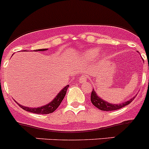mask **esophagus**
Returning a JSON list of instances; mask_svg holds the SVG:
<instances>
[{
	"instance_id": "34e87169",
	"label": "esophagus",
	"mask_w": 149,
	"mask_h": 149,
	"mask_svg": "<svg viewBox=\"0 0 149 149\" xmlns=\"http://www.w3.org/2000/svg\"><path fill=\"white\" fill-rule=\"evenodd\" d=\"M79 81L80 83H83V82H86L87 81V79H86V76H84V75H82V76H80V78L79 79Z\"/></svg>"
}]
</instances>
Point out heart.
I'll return each instance as SVG.
<instances>
[{
    "label": "heart",
    "instance_id": "obj_1",
    "mask_svg": "<svg viewBox=\"0 0 149 149\" xmlns=\"http://www.w3.org/2000/svg\"><path fill=\"white\" fill-rule=\"evenodd\" d=\"M99 54V49L97 48L90 49L85 52L82 55V57L86 61H93L97 57Z\"/></svg>",
    "mask_w": 149,
    "mask_h": 149
}]
</instances>
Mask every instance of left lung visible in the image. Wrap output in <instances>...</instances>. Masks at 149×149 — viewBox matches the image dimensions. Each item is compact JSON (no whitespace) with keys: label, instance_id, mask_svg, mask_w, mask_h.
Segmentation results:
<instances>
[{"label":"left lung","instance_id":"obj_1","mask_svg":"<svg viewBox=\"0 0 149 149\" xmlns=\"http://www.w3.org/2000/svg\"><path fill=\"white\" fill-rule=\"evenodd\" d=\"M135 97H133L132 98L130 99L129 100L127 101V102H122L120 104H112L110 103V102H106L104 100H102V98L100 97L97 95L96 92L95 91V89H92V92L91 93V102L92 103L95 105V107H97V108H99L101 111H115V110L120 109V108H123V107L126 106L128 104L130 103L132 100H134Z\"/></svg>","mask_w":149,"mask_h":149}]
</instances>
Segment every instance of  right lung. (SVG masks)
I'll return each mask as SVG.
<instances>
[{
  "instance_id": "obj_1",
  "label": "right lung",
  "mask_w": 149,
  "mask_h": 149,
  "mask_svg": "<svg viewBox=\"0 0 149 149\" xmlns=\"http://www.w3.org/2000/svg\"><path fill=\"white\" fill-rule=\"evenodd\" d=\"M47 49H37L36 50V52H41V51H47ZM25 52V50H24ZM69 87V85L65 86L60 92L57 95V96L54 97V99L53 100H52L51 102H49L48 104L45 105H43V106L38 107V108H28V107L24 106V105H22L20 104H19L17 102V104L19 105V106L21 107L22 109H24V111H28V112H31V113H39V114H48V113H51L52 112H54L56 109L59 107V105H60L61 102L63 101V100L64 99L65 96V94L67 92L68 88Z\"/></svg>"
}]
</instances>
